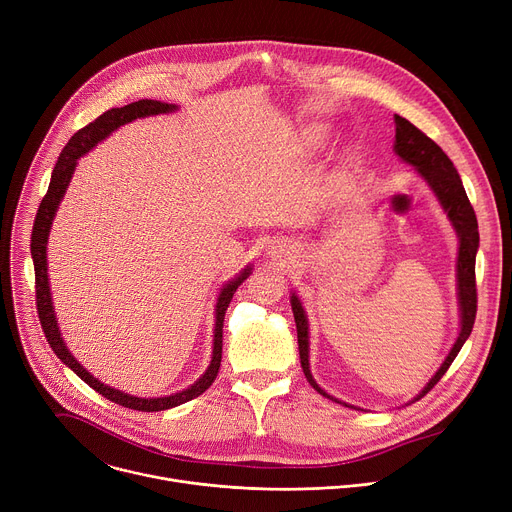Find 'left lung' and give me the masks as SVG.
<instances>
[{
    "label": "left lung",
    "instance_id": "left-lung-1",
    "mask_svg": "<svg viewBox=\"0 0 512 512\" xmlns=\"http://www.w3.org/2000/svg\"><path fill=\"white\" fill-rule=\"evenodd\" d=\"M395 142L393 150L403 160L405 164L414 166L416 173L426 181L434 197L438 199L440 208L445 210L453 230L457 232L459 238V253H457V300H459V335L455 339V344L451 352L447 354L445 362L440 364V368L432 374V379L424 385V389L410 401H418L424 397L440 379L442 374L449 370L453 360L457 358L459 350L467 342V337L473 329L475 321V311H478V292H475V255H478L480 247V232H478V218H475V212L471 208V203L467 199V193L463 189L461 177L457 173V168L453 166L451 158L440 150L438 144H434L426 133H422L416 125H412L407 119L395 115ZM292 304V313L296 321V331H298V352H300V364L306 381L311 383L315 391H319L323 397L333 399L337 403H344L329 395L325 389L319 387L315 381L313 372H311V362H309V319H306V311L296 296L292 292L290 296ZM352 407L350 403H346Z\"/></svg>",
    "mask_w": 512,
    "mask_h": 512
}]
</instances>
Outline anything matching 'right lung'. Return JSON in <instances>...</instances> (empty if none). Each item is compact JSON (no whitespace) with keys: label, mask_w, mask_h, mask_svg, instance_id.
Returning <instances> with one entry per match:
<instances>
[{"label":"right lung","mask_w":512,"mask_h":512,"mask_svg":"<svg viewBox=\"0 0 512 512\" xmlns=\"http://www.w3.org/2000/svg\"><path fill=\"white\" fill-rule=\"evenodd\" d=\"M179 111L177 105H168V102L162 100H148L142 98L138 102H131V105L119 107L105 111L98 119L82 127L78 133L72 135V140L67 142V146L61 150L55 168L51 173V183L47 189V195L43 197L37 218H34L32 226V243H30V253H32V263H34V280H37V309H39V319L45 331L47 342L51 350L57 354V358L70 366L78 377L90 385L94 391L100 395H105L109 401H115L123 407H129V410H138V412H162L170 410V407H177L185 401H191L199 397L203 391H206L218 377L220 362H222V327H224V313L228 309V304L236 292V288L241 286L249 274L253 265L249 263L245 269L238 271V274L228 280L218 294L216 302V323H214V342H212V360L210 366L201 377L189 385L187 389L173 393V395H164V397H135L125 391H119L115 387H109L102 381H98L94 374H90L76 358L74 354L67 350L65 339L61 337V329L57 323V315L53 309V298H51V286H49V265H47V243H49V232L53 226V220L57 216L59 203L65 197L67 187H70V181L74 177V170L78 166V160L88 154L94 146H98L102 140H107L113 131H117L121 125L131 123L135 119H144V117H154V115H164V113H175Z\"/></svg>","instance_id":"add662e5"}]
</instances>
